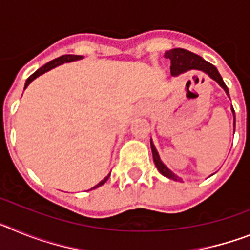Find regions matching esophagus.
<instances>
[{
  "label": "esophagus",
  "mask_w": 250,
  "mask_h": 250,
  "mask_svg": "<svg viewBox=\"0 0 250 250\" xmlns=\"http://www.w3.org/2000/svg\"><path fill=\"white\" fill-rule=\"evenodd\" d=\"M139 114L140 115H143V114H145V112H146V106L145 105H141V106H139Z\"/></svg>",
  "instance_id": "1"
}]
</instances>
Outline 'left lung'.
<instances>
[{
  "label": "left lung",
  "instance_id": "left-lung-1",
  "mask_svg": "<svg viewBox=\"0 0 250 250\" xmlns=\"http://www.w3.org/2000/svg\"><path fill=\"white\" fill-rule=\"evenodd\" d=\"M165 57L170 60L171 66H170V72L173 76H179V75L184 74L187 71H190V70H196V71H202L204 74H207L208 76L213 79L214 81L219 83L223 87V90L225 91V94L229 96V90L227 87V85L223 81L222 76H220L219 71L216 70V67L211 63H209L208 61H205L203 57H200L199 55L190 52V51L184 50V48H173V50H169L165 52ZM231 111H233L234 116V127H235V114H234V109L231 107ZM150 145H151V152H152V159H154V163H155L156 167L160 171V174H163L167 178L171 179V180H175V182H183L182 178L178 176L176 174H174L167 165L161 161L160 156H159V152L156 150L155 145L152 143V140L150 139Z\"/></svg>",
  "mask_w": 250,
  "mask_h": 250
}]
</instances>
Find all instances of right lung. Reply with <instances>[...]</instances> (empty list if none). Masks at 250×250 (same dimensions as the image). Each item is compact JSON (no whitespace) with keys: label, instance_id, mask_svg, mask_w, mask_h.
Returning a JSON list of instances; mask_svg holds the SVG:
<instances>
[{"label":"right lung","instance_id":"right-lung-1","mask_svg":"<svg viewBox=\"0 0 250 250\" xmlns=\"http://www.w3.org/2000/svg\"><path fill=\"white\" fill-rule=\"evenodd\" d=\"M81 59H83V56H79V55H63V56H60V57H57V59L52 60V61L47 62V63H46V65H43L42 67H40L36 72H34V74L31 75L30 77H28L27 80H26L25 89H26V87H27L28 85H30L31 83H32V81L35 80V79H36V77H39L40 75L45 74V72L50 71L51 68H55V67H56V66L62 65V63L72 62V61H77V60H81ZM109 176H110V174L107 176H105V178H104L103 180H101V182L99 183V184H96L94 188H91L90 190H92V189H96V188H99V187H101V185L105 184V183L107 182V179H109Z\"/></svg>","mask_w":250,"mask_h":250}]
</instances>
